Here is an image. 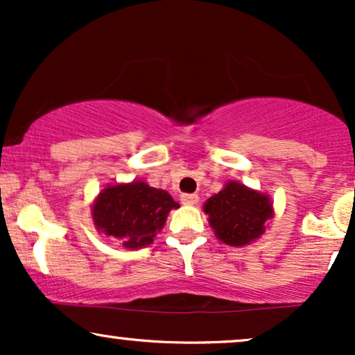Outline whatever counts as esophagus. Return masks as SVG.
Segmentation results:
<instances>
[{"mask_svg":"<svg viewBox=\"0 0 355 355\" xmlns=\"http://www.w3.org/2000/svg\"><path fill=\"white\" fill-rule=\"evenodd\" d=\"M182 203L183 205H197L198 203V195H195V193H185V195H182Z\"/></svg>","mask_w":355,"mask_h":355,"instance_id":"obj_1","label":"esophagus"}]
</instances>
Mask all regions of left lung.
<instances>
[{
    "label": "left lung",
    "instance_id": "1",
    "mask_svg": "<svg viewBox=\"0 0 355 355\" xmlns=\"http://www.w3.org/2000/svg\"><path fill=\"white\" fill-rule=\"evenodd\" d=\"M215 237L230 247L250 245L266 234L274 217V202L267 193L229 180L203 203Z\"/></svg>",
    "mask_w": 355,
    "mask_h": 355
}]
</instances>
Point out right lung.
Returning <instances> with one entry per match:
<instances>
[{
	"instance_id": "1",
	"label": "right lung",
	"mask_w": 355,
	"mask_h": 355,
	"mask_svg": "<svg viewBox=\"0 0 355 355\" xmlns=\"http://www.w3.org/2000/svg\"><path fill=\"white\" fill-rule=\"evenodd\" d=\"M178 207L168 191L133 180L105 187L93 200L92 218L100 234L116 239L128 250H137L153 243L170 210Z\"/></svg>"
}]
</instances>
